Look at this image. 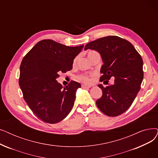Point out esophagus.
<instances>
[{
  "label": "esophagus",
  "instance_id": "1",
  "mask_svg": "<svg viewBox=\"0 0 158 158\" xmlns=\"http://www.w3.org/2000/svg\"><path fill=\"white\" fill-rule=\"evenodd\" d=\"M92 86V85H85V84L82 85V87L84 88H90Z\"/></svg>",
  "mask_w": 158,
  "mask_h": 158
}]
</instances>
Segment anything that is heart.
<instances>
[{"label": "heart", "mask_w": 158, "mask_h": 158, "mask_svg": "<svg viewBox=\"0 0 158 158\" xmlns=\"http://www.w3.org/2000/svg\"><path fill=\"white\" fill-rule=\"evenodd\" d=\"M95 52H95V51H90V52L88 53V56H89V55H90L91 53H95ZM76 61H77V58H75L73 60V64H75V63H76ZM77 77H78V79L81 81L83 82V83H90V76H89V75H87V74H81V75H79Z\"/></svg>", "instance_id": "obj_1"}]
</instances>
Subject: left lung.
Instances as JSON below:
<instances>
[{"label": "left lung", "mask_w": 158, "mask_h": 158, "mask_svg": "<svg viewBox=\"0 0 158 158\" xmlns=\"http://www.w3.org/2000/svg\"><path fill=\"white\" fill-rule=\"evenodd\" d=\"M88 49L98 52L103 64L100 81L114 77V84L104 88L101 98L96 101L100 110L108 116H118L132 105L143 79V60L129 41L118 36H107L86 44Z\"/></svg>", "instance_id": "obj_1"}]
</instances>
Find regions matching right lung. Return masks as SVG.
Returning a JSON list of instances; mask_svg holds the SVG:
<instances>
[{"mask_svg": "<svg viewBox=\"0 0 158 158\" xmlns=\"http://www.w3.org/2000/svg\"><path fill=\"white\" fill-rule=\"evenodd\" d=\"M83 46L70 47L45 39L38 42L23 58L19 86L24 99L40 119L53 124L70 112L75 93L81 86L71 81L63 87L56 79L59 72L72 69L73 60Z\"/></svg>", "mask_w": 158, "mask_h": 158, "instance_id": "add662e5", "label": "right lung"}]
</instances>
